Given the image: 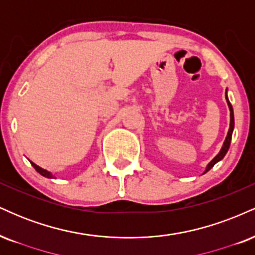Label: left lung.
I'll use <instances>...</instances> for the list:
<instances>
[{
	"mask_svg": "<svg viewBox=\"0 0 255 255\" xmlns=\"http://www.w3.org/2000/svg\"><path fill=\"white\" fill-rule=\"evenodd\" d=\"M225 98H227L228 107H229V109H230V128H229V131H228V135H227V137H225V141H224V144H223V147H222V150L219 151V153L217 154V156H216L215 158H213V159L211 160V162L209 163V165L206 166V170H205V172L209 171L210 169H211L212 166L216 164V163L219 162V160H221V159H223V157L225 156V154H227V152H228V150H229V147H230L231 135H233L234 125H235V122H234V110H233V107H231V104H230L229 99H228L227 93H225Z\"/></svg>",
	"mask_w": 255,
	"mask_h": 255,
	"instance_id": "8db88e82",
	"label": "left lung"
}]
</instances>
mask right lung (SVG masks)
Instances as JSON below:
<instances>
[{"instance_id": "add662e5", "label": "right lung", "mask_w": 255, "mask_h": 255, "mask_svg": "<svg viewBox=\"0 0 255 255\" xmlns=\"http://www.w3.org/2000/svg\"><path fill=\"white\" fill-rule=\"evenodd\" d=\"M30 162H31V160H30ZM31 164H32V166H33L34 169H36V170H37L38 172H39L40 175H42V176H44V177H48V178H54V176H52L51 172H49V171L44 170V169L40 168V166H38L37 164H34L33 162H31Z\"/></svg>"}]
</instances>
